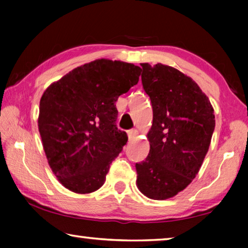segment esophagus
<instances>
[{
	"label": "esophagus",
	"instance_id": "1",
	"mask_svg": "<svg viewBox=\"0 0 248 248\" xmlns=\"http://www.w3.org/2000/svg\"><path fill=\"white\" fill-rule=\"evenodd\" d=\"M137 134H138V130H137V129H131V130H129V131H128L129 140L131 141V140H134V139H136Z\"/></svg>",
	"mask_w": 248,
	"mask_h": 248
}]
</instances>
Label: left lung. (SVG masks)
<instances>
[{
    "label": "left lung",
    "mask_w": 248,
    "mask_h": 248,
    "mask_svg": "<svg viewBox=\"0 0 248 248\" xmlns=\"http://www.w3.org/2000/svg\"><path fill=\"white\" fill-rule=\"evenodd\" d=\"M142 85L153 108L148 157L137 163V184L148 198L165 200L198 174L215 131V112L195 81L161 63H141Z\"/></svg>",
    "instance_id": "1"
}]
</instances>
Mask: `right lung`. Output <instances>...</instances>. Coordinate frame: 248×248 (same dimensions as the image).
<instances>
[{
    "label": "right lung",
    "instance_id": "add662e5",
    "mask_svg": "<svg viewBox=\"0 0 248 248\" xmlns=\"http://www.w3.org/2000/svg\"><path fill=\"white\" fill-rule=\"evenodd\" d=\"M140 66L99 59L45 91L38 128L53 174L65 188L90 194L105 183L128 137L116 125L120 95L139 82Z\"/></svg>",
    "mask_w": 248,
    "mask_h": 248
}]
</instances>
